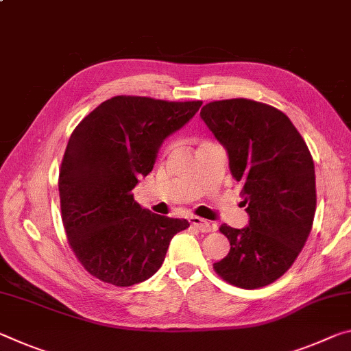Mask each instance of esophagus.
<instances>
[{
    "label": "esophagus",
    "mask_w": 351,
    "mask_h": 351,
    "mask_svg": "<svg viewBox=\"0 0 351 351\" xmlns=\"http://www.w3.org/2000/svg\"><path fill=\"white\" fill-rule=\"evenodd\" d=\"M189 221H191L192 226H195L197 230H199L202 232H209L210 230H213V225H210L209 221L199 219V217H191Z\"/></svg>",
    "instance_id": "34e87169"
}]
</instances>
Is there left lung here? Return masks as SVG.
Listing matches in <instances>:
<instances>
[{"label":"left lung","mask_w":351,"mask_h":351,"mask_svg":"<svg viewBox=\"0 0 351 351\" xmlns=\"http://www.w3.org/2000/svg\"><path fill=\"white\" fill-rule=\"evenodd\" d=\"M199 115L226 148L250 217L242 230L220 226L231 248L214 270L232 286L264 287L291 269L313 228V156L289 117L274 106L221 99L203 106Z\"/></svg>","instance_id":"1"}]
</instances>
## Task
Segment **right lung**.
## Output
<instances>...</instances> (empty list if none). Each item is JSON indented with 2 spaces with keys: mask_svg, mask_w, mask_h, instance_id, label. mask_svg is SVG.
<instances>
[{
  "mask_svg": "<svg viewBox=\"0 0 351 351\" xmlns=\"http://www.w3.org/2000/svg\"><path fill=\"white\" fill-rule=\"evenodd\" d=\"M202 104L119 95L71 132L59 170L60 213L70 247L92 276L120 287L148 280L171 237L189 228L184 219L142 209L132 189Z\"/></svg>",
  "mask_w": 351,
  "mask_h": 351,
  "instance_id": "obj_1",
  "label": "right lung"
}]
</instances>
